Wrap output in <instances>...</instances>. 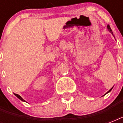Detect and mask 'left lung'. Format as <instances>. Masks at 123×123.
<instances>
[{"mask_svg":"<svg viewBox=\"0 0 123 123\" xmlns=\"http://www.w3.org/2000/svg\"><path fill=\"white\" fill-rule=\"evenodd\" d=\"M107 29H108V30H109V31L110 32H111V33L112 34V35H113V32H112V30H111V28L110 27V26H109V25H107ZM112 88H113V87H112V88H111V89L109 90V91L107 92V93H106V94L109 93V92H111V90L112 89Z\"/></svg>","mask_w":123,"mask_h":123,"instance_id":"left-lung-1","label":"left lung"}]
</instances>
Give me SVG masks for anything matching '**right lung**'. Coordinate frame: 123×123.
Here are the masks:
<instances>
[{"label":"right lung","mask_w":123,"mask_h":123,"mask_svg":"<svg viewBox=\"0 0 123 123\" xmlns=\"http://www.w3.org/2000/svg\"><path fill=\"white\" fill-rule=\"evenodd\" d=\"M14 95H15V96H16V97L18 98H19V99H20V100H22V101H25V100H24V99H23V98H22V97H21V96H20V95H18V94H15V93H14Z\"/></svg>","instance_id":"right-lung-1"}]
</instances>
